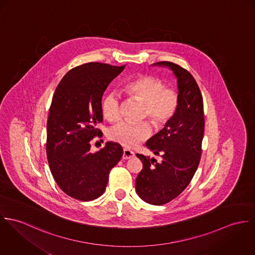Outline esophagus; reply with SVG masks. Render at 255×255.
<instances>
[{
    "label": "esophagus",
    "instance_id": "34e87169",
    "mask_svg": "<svg viewBox=\"0 0 255 255\" xmlns=\"http://www.w3.org/2000/svg\"><path fill=\"white\" fill-rule=\"evenodd\" d=\"M134 155H135L134 151H132V150H130V149H127V148H124V149H123V155H122V158H123V159L132 158Z\"/></svg>",
    "mask_w": 255,
    "mask_h": 255
}]
</instances>
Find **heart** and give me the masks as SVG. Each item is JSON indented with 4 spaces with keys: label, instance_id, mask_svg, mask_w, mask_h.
Wrapping results in <instances>:
<instances>
[{
    "label": "heart",
    "instance_id": "1",
    "mask_svg": "<svg viewBox=\"0 0 255 255\" xmlns=\"http://www.w3.org/2000/svg\"><path fill=\"white\" fill-rule=\"evenodd\" d=\"M122 91L131 99L142 103L141 116L147 117L155 128H163L173 119L178 111L180 96L176 89L165 87L164 82L151 75H140L126 81ZM120 97L112 92L108 94L102 104L104 117L115 121L120 116ZM151 133L148 122L132 124L119 121L109 130L108 136L126 147H133L145 141Z\"/></svg>",
    "mask_w": 255,
    "mask_h": 255
}]
</instances>
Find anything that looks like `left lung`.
Wrapping results in <instances>:
<instances>
[{"label": "left lung", "mask_w": 255, "mask_h": 255, "mask_svg": "<svg viewBox=\"0 0 255 255\" xmlns=\"http://www.w3.org/2000/svg\"><path fill=\"white\" fill-rule=\"evenodd\" d=\"M177 77L180 104L173 119L145 145L159 160L137 153L142 169L136 179V192L145 202L162 205L177 198L198 169L204 133L203 101L193 75L179 64L159 61Z\"/></svg>", "instance_id": "left-lung-1"}]
</instances>
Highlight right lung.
Wrapping results in <instances>:
<instances>
[{"instance_id":"right-lung-1","label":"right lung","mask_w":255,"mask_h":255,"mask_svg":"<svg viewBox=\"0 0 255 255\" xmlns=\"http://www.w3.org/2000/svg\"><path fill=\"white\" fill-rule=\"evenodd\" d=\"M125 65L88 62L70 69L55 91L47 122L46 151L58 187L69 197L89 201L101 197L111 170L123 154L122 146L108 141L92 153L90 141L102 137L104 92Z\"/></svg>"}]
</instances>
